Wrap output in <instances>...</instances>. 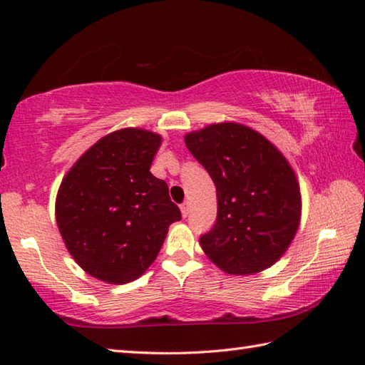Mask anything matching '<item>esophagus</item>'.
<instances>
[{
  "instance_id": "obj_1",
  "label": "esophagus",
  "mask_w": 365,
  "mask_h": 365,
  "mask_svg": "<svg viewBox=\"0 0 365 365\" xmlns=\"http://www.w3.org/2000/svg\"><path fill=\"white\" fill-rule=\"evenodd\" d=\"M180 211H182V215H183V217H187V215L190 214V207H188V205H182V206H180Z\"/></svg>"
}]
</instances>
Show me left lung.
Instances as JSON below:
<instances>
[{"instance_id":"obj_1","label":"left lung","mask_w":365,"mask_h":365,"mask_svg":"<svg viewBox=\"0 0 365 365\" xmlns=\"http://www.w3.org/2000/svg\"><path fill=\"white\" fill-rule=\"evenodd\" d=\"M185 145L217 191V220L200 245L228 275L274 265L301 222V190L292 164L255 128L224 120L188 132Z\"/></svg>"}]
</instances>
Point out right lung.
Instances as JSON below:
<instances>
[{
	"mask_svg": "<svg viewBox=\"0 0 365 365\" xmlns=\"http://www.w3.org/2000/svg\"><path fill=\"white\" fill-rule=\"evenodd\" d=\"M163 137L145 128L110 132L67 170L56 224L69 255L110 285L137 280L156 261L169 225L182 219L168 183L150 169Z\"/></svg>",
	"mask_w": 365,
	"mask_h": 365,
	"instance_id": "right-lung-1",
	"label": "right lung"
}]
</instances>
